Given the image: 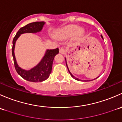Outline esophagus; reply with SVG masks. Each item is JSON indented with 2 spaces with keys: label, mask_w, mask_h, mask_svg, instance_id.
<instances>
[{
  "label": "esophagus",
  "mask_w": 122,
  "mask_h": 122,
  "mask_svg": "<svg viewBox=\"0 0 122 122\" xmlns=\"http://www.w3.org/2000/svg\"><path fill=\"white\" fill-rule=\"evenodd\" d=\"M65 52H66V50L64 48H60L59 49V53L61 54H65Z\"/></svg>",
  "instance_id": "34e87169"
}]
</instances>
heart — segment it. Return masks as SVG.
Masks as SVG:
<instances>
[{
	"label": "heart",
	"instance_id": "obj_1",
	"mask_svg": "<svg viewBox=\"0 0 122 122\" xmlns=\"http://www.w3.org/2000/svg\"><path fill=\"white\" fill-rule=\"evenodd\" d=\"M84 33L85 30L82 27H78L76 25H70L57 30L55 35L59 39H66L71 36L73 39H77L81 37Z\"/></svg>",
	"mask_w": 122,
	"mask_h": 122
}]
</instances>
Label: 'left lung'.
I'll use <instances>...</instances> for the list:
<instances>
[{
    "instance_id": "8db88e82",
    "label": "left lung",
    "mask_w": 122,
    "mask_h": 122,
    "mask_svg": "<svg viewBox=\"0 0 122 122\" xmlns=\"http://www.w3.org/2000/svg\"><path fill=\"white\" fill-rule=\"evenodd\" d=\"M100 36H101V37L103 39V36H102V35H100ZM65 61H66V66H67V69H68V71H69V73L70 74V75H71V76L72 77H73L74 79H76V80H79V81H90V80H80V79H79L78 78H77V77H75V76H73V75H72V74L71 73V72H70V70H69V67H68V66H67V62H66V59L65 58ZM97 77H96V79H97ZM94 79L93 80H95V79Z\"/></svg>"
}]
</instances>
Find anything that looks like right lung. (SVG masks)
Masks as SVG:
<instances>
[{"label":"right lung","mask_w":122,"mask_h":122,"mask_svg":"<svg viewBox=\"0 0 122 122\" xmlns=\"http://www.w3.org/2000/svg\"><path fill=\"white\" fill-rule=\"evenodd\" d=\"M45 24V22H36L27 24L19 30L16 36L13 38L12 51L15 69L21 77L27 81L32 82H41L46 80L49 77L50 74L52 72L54 57L59 53V49L46 50L45 55L41 61L33 68L27 70L23 69L17 65L15 55V43L17 39L22 34L26 33H36L41 32Z\"/></svg>","instance_id":"obj_1"}]
</instances>
